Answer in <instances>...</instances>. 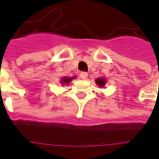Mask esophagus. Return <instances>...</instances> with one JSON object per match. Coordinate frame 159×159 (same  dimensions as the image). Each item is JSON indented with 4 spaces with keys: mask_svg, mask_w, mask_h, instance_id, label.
I'll return each mask as SVG.
<instances>
[{
    "mask_svg": "<svg viewBox=\"0 0 159 159\" xmlns=\"http://www.w3.org/2000/svg\"><path fill=\"white\" fill-rule=\"evenodd\" d=\"M89 76V74L85 72V71H82V72H80V77L82 78V79L85 80L87 79V77Z\"/></svg>",
    "mask_w": 159,
    "mask_h": 159,
    "instance_id": "34e87169",
    "label": "esophagus"
}]
</instances>
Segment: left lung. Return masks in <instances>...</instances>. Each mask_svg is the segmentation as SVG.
<instances>
[{"mask_svg":"<svg viewBox=\"0 0 159 159\" xmlns=\"http://www.w3.org/2000/svg\"><path fill=\"white\" fill-rule=\"evenodd\" d=\"M95 81H96V83L99 87H103V86L105 85V83H106V80L104 79V78H97Z\"/></svg>","mask_w":159,"mask_h":159,"instance_id":"left-lung-1","label":"left lung"}]
</instances>
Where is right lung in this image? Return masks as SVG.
I'll list each match as a JSON object with an SVG mask.
<instances>
[{"label":"right lung","instance_id":"obj_1","mask_svg":"<svg viewBox=\"0 0 159 159\" xmlns=\"http://www.w3.org/2000/svg\"><path fill=\"white\" fill-rule=\"evenodd\" d=\"M74 78H75V77H70V78H69V77H63L61 79V83H63V84H64V83L65 84H66V83L68 84V83H70V81L72 79H74Z\"/></svg>","mask_w":159,"mask_h":159}]
</instances>
